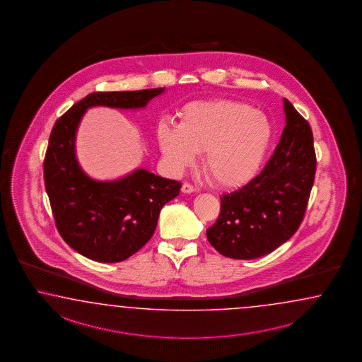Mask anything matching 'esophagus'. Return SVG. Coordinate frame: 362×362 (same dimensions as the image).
<instances>
[{"mask_svg": "<svg viewBox=\"0 0 362 362\" xmlns=\"http://www.w3.org/2000/svg\"><path fill=\"white\" fill-rule=\"evenodd\" d=\"M194 191H196V188H194V185H189V183H187V182L182 185V192H183V194H192Z\"/></svg>", "mask_w": 362, "mask_h": 362, "instance_id": "1", "label": "esophagus"}]
</instances>
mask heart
<instances>
[{"mask_svg": "<svg viewBox=\"0 0 362 362\" xmlns=\"http://www.w3.org/2000/svg\"><path fill=\"white\" fill-rule=\"evenodd\" d=\"M272 136L263 112L242 102L212 100L185 106L179 125H160L158 144L177 170L192 165L196 151H204L205 173L216 185L234 188L255 177Z\"/></svg>", "mask_w": 362, "mask_h": 362, "instance_id": "obj_1", "label": "heart"}]
</instances>
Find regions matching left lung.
I'll use <instances>...</instances> for the list:
<instances>
[{
	"label": "left lung",
	"mask_w": 362,
	"mask_h": 362,
	"mask_svg": "<svg viewBox=\"0 0 362 362\" xmlns=\"http://www.w3.org/2000/svg\"><path fill=\"white\" fill-rule=\"evenodd\" d=\"M286 125L263 171L221 196L218 218L206 238L220 254L250 260L281 246L298 230L314 185L317 157L313 132L288 99Z\"/></svg>",
	"instance_id": "left-lung-1"
}]
</instances>
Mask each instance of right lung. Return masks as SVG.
I'll use <instances>...</instances> for the list:
<instances>
[{
  "mask_svg": "<svg viewBox=\"0 0 362 362\" xmlns=\"http://www.w3.org/2000/svg\"><path fill=\"white\" fill-rule=\"evenodd\" d=\"M163 91L91 93L53 125L45 158V191L62 239L88 259L117 263L137 252L153 237L162 206L177 197L182 183L144 168L111 182L91 179L76 157L81 119L91 107L144 108Z\"/></svg>",
  "mask_w": 362,
  "mask_h": 362,
  "instance_id": "add662e5",
  "label": "right lung"
}]
</instances>
